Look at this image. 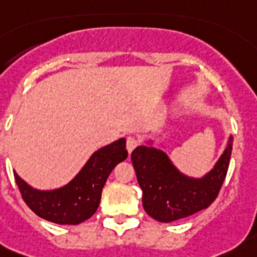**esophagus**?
Listing matches in <instances>:
<instances>
[{
	"label": "esophagus",
	"mask_w": 257,
	"mask_h": 257,
	"mask_svg": "<svg viewBox=\"0 0 257 257\" xmlns=\"http://www.w3.org/2000/svg\"><path fill=\"white\" fill-rule=\"evenodd\" d=\"M137 146H138V141H137L134 137H128V138L126 139V149L128 153H131Z\"/></svg>",
	"instance_id": "1"
}]
</instances>
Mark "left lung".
Returning <instances> with one entry per match:
<instances>
[{"instance_id": "obj_1", "label": "left lung", "mask_w": 257, "mask_h": 257, "mask_svg": "<svg viewBox=\"0 0 257 257\" xmlns=\"http://www.w3.org/2000/svg\"><path fill=\"white\" fill-rule=\"evenodd\" d=\"M232 141L214 169L204 178L181 174L168 156L154 147L138 146L131 153L137 180L142 188L146 213L157 221L170 222L206 209L218 196L229 168Z\"/></svg>"}]
</instances>
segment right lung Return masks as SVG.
<instances>
[{
	"label": "right lung",
	"mask_w": 257,
	"mask_h": 257,
	"mask_svg": "<svg viewBox=\"0 0 257 257\" xmlns=\"http://www.w3.org/2000/svg\"><path fill=\"white\" fill-rule=\"evenodd\" d=\"M126 158V139L122 138L97 150L64 188L40 192L25 184L16 173L15 180L25 204L39 217L56 224L77 225L96 212L101 189L110 173Z\"/></svg>",
	"instance_id": "obj_1"
}]
</instances>
